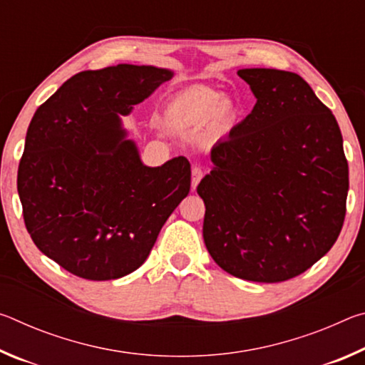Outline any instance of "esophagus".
Here are the masks:
<instances>
[{"instance_id": "obj_1", "label": "esophagus", "mask_w": 365, "mask_h": 365, "mask_svg": "<svg viewBox=\"0 0 365 365\" xmlns=\"http://www.w3.org/2000/svg\"><path fill=\"white\" fill-rule=\"evenodd\" d=\"M202 177H205V170L201 168H193V170H191V185H193V188H196V185L201 182Z\"/></svg>"}]
</instances>
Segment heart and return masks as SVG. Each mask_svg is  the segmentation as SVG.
I'll list each match as a JSON object with an SVG mask.
<instances>
[{
  "label": "heart",
  "mask_w": 365,
  "mask_h": 365,
  "mask_svg": "<svg viewBox=\"0 0 365 365\" xmlns=\"http://www.w3.org/2000/svg\"><path fill=\"white\" fill-rule=\"evenodd\" d=\"M165 115L178 125H205L214 117L215 127L224 128L232 122L235 109L220 91L211 86H193L172 98Z\"/></svg>",
  "instance_id": "b5f03b06"
}]
</instances>
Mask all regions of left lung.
I'll list each match as a JSON object with an SVG mask.
<instances>
[{
  "mask_svg": "<svg viewBox=\"0 0 365 365\" xmlns=\"http://www.w3.org/2000/svg\"><path fill=\"white\" fill-rule=\"evenodd\" d=\"M257 101L212 148L197 185L209 255L233 277L279 283L330 251L346 215L349 177L331 110L298 73L242 69Z\"/></svg>",
  "mask_w": 365,
  "mask_h": 365,
  "instance_id": "left-lung-1",
  "label": "left lung"
}]
</instances>
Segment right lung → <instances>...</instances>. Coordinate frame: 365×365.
Wrapping results in <instances>:
<instances>
[{"instance_id":"right-lung-1","label":"right lung","mask_w":365,"mask_h":365,"mask_svg":"<svg viewBox=\"0 0 365 365\" xmlns=\"http://www.w3.org/2000/svg\"><path fill=\"white\" fill-rule=\"evenodd\" d=\"M172 72L119 64L71 77L36 109L17 170L27 232L43 255L85 280L137 270L190 193L183 156L141 164L119 128Z\"/></svg>"}]
</instances>
